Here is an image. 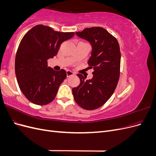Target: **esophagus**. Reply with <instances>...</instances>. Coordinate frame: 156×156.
Masks as SVG:
<instances>
[{"label":"esophagus","mask_w":156,"mask_h":156,"mask_svg":"<svg viewBox=\"0 0 156 156\" xmlns=\"http://www.w3.org/2000/svg\"><path fill=\"white\" fill-rule=\"evenodd\" d=\"M73 75V72H72V71H70V70H67L66 71L67 77H69V76H71V75Z\"/></svg>","instance_id":"esophagus-1"}]
</instances>
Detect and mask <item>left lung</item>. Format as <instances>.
<instances>
[{"mask_svg":"<svg viewBox=\"0 0 156 156\" xmlns=\"http://www.w3.org/2000/svg\"><path fill=\"white\" fill-rule=\"evenodd\" d=\"M75 34L91 45L88 64L94 72L92 78L87 81L85 77L78 73L80 84L73 88L72 93L80 107L96 109L111 98L116 87L120 76V46L115 37L102 27L87 28Z\"/></svg>","mask_w":156,"mask_h":156,"instance_id":"8db88e82","label":"left lung"}]
</instances>
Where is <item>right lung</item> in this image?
<instances>
[{
	"mask_svg": "<svg viewBox=\"0 0 156 156\" xmlns=\"http://www.w3.org/2000/svg\"><path fill=\"white\" fill-rule=\"evenodd\" d=\"M73 36L74 32H57L38 25L23 36L16 53L15 71L19 87L32 103L43 105L54 100L66 72L48 67V60L56 55L61 44Z\"/></svg>",
	"mask_w": 156,
	"mask_h": 156,
	"instance_id": "obj_1",
	"label": "right lung"
}]
</instances>
